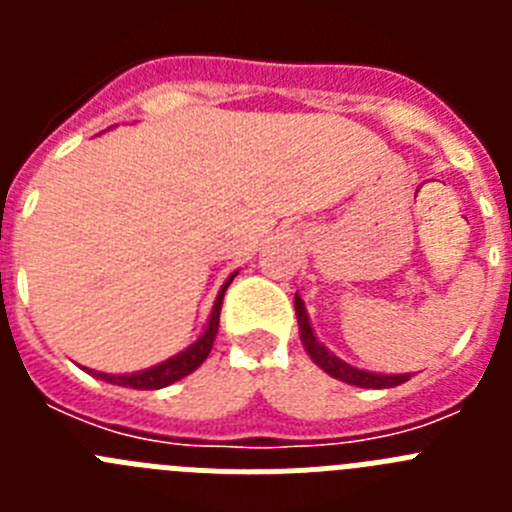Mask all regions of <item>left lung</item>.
I'll list each match as a JSON object with an SVG mask.
<instances>
[{
	"mask_svg": "<svg viewBox=\"0 0 512 512\" xmlns=\"http://www.w3.org/2000/svg\"><path fill=\"white\" fill-rule=\"evenodd\" d=\"M295 310H297V323H300V338L305 351L310 354V359L323 369L325 374H330L333 379H341L346 384H356V387H366V390H390L397 384L408 382L410 374H377V372H364V369H356V366L346 364L343 359H338L336 354H330L328 348L318 341L315 330H312L310 318H307L305 302L300 295H295Z\"/></svg>",
	"mask_w": 512,
	"mask_h": 512,
	"instance_id": "obj_1",
	"label": "left lung"
}]
</instances>
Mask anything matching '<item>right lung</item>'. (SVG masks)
<instances>
[{"label": "right lung", "instance_id": "right-lung-1", "mask_svg": "<svg viewBox=\"0 0 512 512\" xmlns=\"http://www.w3.org/2000/svg\"><path fill=\"white\" fill-rule=\"evenodd\" d=\"M235 274H238V271H235ZM235 274H230V277L225 279L223 287H220V292H217L215 305H212V312H210V320H207L202 336L197 338L192 346H187L184 351L171 356V359L161 361V364L151 366V369H140V372H133V374H104V372H92V369H87V372L94 374L97 379H102V382L117 384V387H130V390H161V387H169V384L179 382V379H184L187 374H192L194 369H197L207 356H210L212 343H215V336H217V325H220V307H223L225 289H228V284L233 282Z\"/></svg>", "mask_w": 512, "mask_h": 512}]
</instances>
